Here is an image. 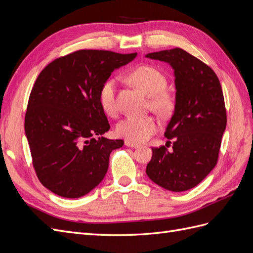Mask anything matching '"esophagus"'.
I'll use <instances>...</instances> for the list:
<instances>
[{"label":"esophagus","instance_id":"34e87169","mask_svg":"<svg viewBox=\"0 0 253 253\" xmlns=\"http://www.w3.org/2000/svg\"><path fill=\"white\" fill-rule=\"evenodd\" d=\"M125 144L126 145V147H129V148H138L139 147V145L137 144V143L132 142V141H129V140H126Z\"/></svg>","mask_w":253,"mask_h":253}]
</instances>
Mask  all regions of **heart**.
<instances>
[{"instance_id": "1", "label": "heart", "mask_w": 253, "mask_h": 253, "mask_svg": "<svg viewBox=\"0 0 253 253\" xmlns=\"http://www.w3.org/2000/svg\"><path fill=\"white\" fill-rule=\"evenodd\" d=\"M128 79L150 97L149 104L153 111L162 116H167L173 111L174 97L166 89L168 84L166 76L156 67L141 65L128 74ZM116 84V79L111 78L102 84L99 90V103L109 116H114L117 112ZM158 127V121L152 116L127 117L119 122L116 132L120 137L132 142H143L154 135Z\"/></svg>"}]
</instances>
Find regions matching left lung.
<instances>
[{"label":"left lung","instance_id":"1","mask_svg":"<svg viewBox=\"0 0 253 253\" xmlns=\"http://www.w3.org/2000/svg\"><path fill=\"white\" fill-rule=\"evenodd\" d=\"M174 70L176 102L165 136L168 145L152 148L147 175L158 186L181 192L197 186L216 166L227 115L219 80L210 66L181 48L151 52ZM171 142V141H169Z\"/></svg>","mask_w":253,"mask_h":253}]
</instances>
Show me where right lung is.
I'll return each mask as SVG.
<instances>
[{"instance_id": "right-lung-1", "label": "right lung", "mask_w": 253, "mask_h": 253, "mask_svg": "<svg viewBox=\"0 0 253 253\" xmlns=\"http://www.w3.org/2000/svg\"><path fill=\"white\" fill-rule=\"evenodd\" d=\"M137 56L80 49L59 57L38 76L25 114V134L37 177L67 198L87 194L104 178L111 152L124 140L101 136L110 124L99 90L116 68Z\"/></svg>"}]
</instances>
